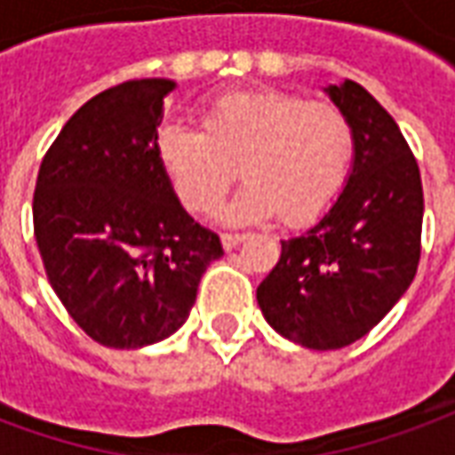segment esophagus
<instances>
[{
	"label": "esophagus",
	"mask_w": 455,
	"mask_h": 455,
	"mask_svg": "<svg viewBox=\"0 0 455 455\" xmlns=\"http://www.w3.org/2000/svg\"><path fill=\"white\" fill-rule=\"evenodd\" d=\"M220 240H223L225 250H232V247H237V244L244 240V235H240V232H223Z\"/></svg>",
	"instance_id": "34e87169"
}]
</instances>
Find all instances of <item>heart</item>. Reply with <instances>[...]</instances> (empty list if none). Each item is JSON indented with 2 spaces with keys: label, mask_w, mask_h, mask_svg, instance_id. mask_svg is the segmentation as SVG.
<instances>
[{
  "label": "heart",
  "mask_w": 455,
  "mask_h": 455,
  "mask_svg": "<svg viewBox=\"0 0 455 455\" xmlns=\"http://www.w3.org/2000/svg\"><path fill=\"white\" fill-rule=\"evenodd\" d=\"M201 132L177 123L155 135L162 172L188 213H213L237 177L247 187L228 205L230 223L281 215L286 225L320 220L347 188L356 132L339 106L286 92H237L213 99Z\"/></svg>",
  "instance_id": "obj_1"
}]
</instances>
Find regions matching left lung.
Returning <instances> with one entry per match:
<instances>
[{
	"label": "left lung",
	"instance_id": "8db88e82",
	"mask_svg": "<svg viewBox=\"0 0 455 455\" xmlns=\"http://www.w3.org/2000/svg\"><path fill=\"white\" fill-rule=\"evenodd\" d=\"M327 94L356 132L351 177L313 228L281 240L257 288L267 323L317 351L366 337L403 298L419 267L424 215L419 167L393 116L351 79Z\"/></svg>",
	"mask_w": 455,
	"mask_h": 455
}]
</instances>
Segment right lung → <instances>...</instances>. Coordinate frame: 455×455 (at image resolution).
<instances>
[{
	"mask_svg": "<svg viewBox=\"0 0 455 455\" xmlns=\"http://www.w3.org/2000/svg\"><path fill=\"white\" fill-rule=\"evenodd\" d=\"M172 79H131L72 116L38 169L33 235L52 291L99 344L140 349L187 323L220 237L181 208L155 155Z\"/></svg>",
	"mask_w": 455,
	"mask_h": 455,
	"instance_id": "obj_1",
	"label": "right lung"
}]
</instances>
